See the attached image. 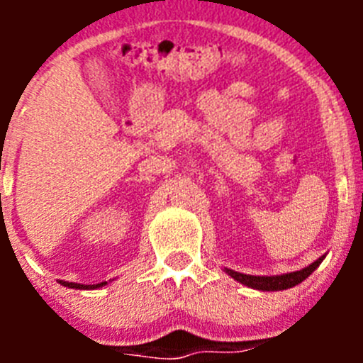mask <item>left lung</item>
Segmentation results:
<instances>
[{
  "instance_id": "obj_1",
  "label": "left lung",
  "mask_w": 363,
  "mask_h": 363,
  "mask_svg": "<svg viewBox=\"0 0 363 363\" xmlns=\"http://www.w3.org/2000/svg\"><path fill=\"white\" fill-rule=\"evenodd\" d=\"M323 258H325V256H322V258H318L311 265H307L306 269H300V271H296V272H287V274H280V277H252V274H242V272H236V271H233V269H225V272L229 274L230 278H234V280L240 281V284L247 285V287H251V289L284 291V289H289V287H294V285L301 284V281L306 280V278L309 277L314 269L322 264Z\"/></svg>"
}]
</instances>
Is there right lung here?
I'll return each instance as SVG.
<instances>
[{
  "instance_id": "obj_1",
  "label": "right lung",
  "mask_w": 363,
  "mask_h": 363,
  "mask_svg": "<svg viewBox=\"0 0 363 363\" xmlns=\"http://www.w3.org/2000/svg\"><path fill=\"white\" fill-rule=\"evenodd\" d=\"M60 284L65 285V287H70V289H98V287L107 285V281H101V284H96V285H82V284H72V281H60Z\"/></svg>"
}]
</instances>
